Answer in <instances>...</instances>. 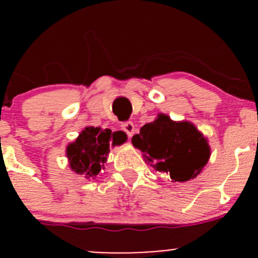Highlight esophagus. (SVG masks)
<instances>
[{"instance_id": "1", "label": "esophagus", "mask_w": 258, "mask_h": 258, "mask_svg": "<svg viewBox=\"0 0 258 258\" xmlns=\"http://www.w3.org/2000/svg\"><path fill=\"white\" fill-rule=\"evenodd\" d=\"M121 127H122V130L126 132L127 136L128 137L134 136L135 131H136V128H135V124L132 123V122H123V123L121 124Z\"/></svg>"}]
</instances>
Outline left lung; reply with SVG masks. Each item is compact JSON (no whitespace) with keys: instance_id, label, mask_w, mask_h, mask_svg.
Returning <instances> with one entry per match:
<instances>
[{"instance_id":"8db88e82","label":"left lung","mask_w":258,"mask_h":258,"mask_svg":"<svg viewBox=\"0 0 258 258\" xmlns=\"http://www.w3.org/2000/svg\"><path fill=\"white\" fill-rule=\"evenodd\" d=\"M132 145L144 153L146 162L170 175L173 182L196 178L211 156L207 139L194 123L172 121L163 113L142 126L132 137Z\"/></svg>"}]
</instances>
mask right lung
<instances>
[{
  "mask_svg": "<svg viewBox=\"0 0 258 258\" xmlns=\"http://www.w3.org/2000/svg\"><path fill=\"white\" fill-rule=\"evenodd\" d=\"M121 144H123L121 136L112 134L111 130L93 126L86 127L76 141L67 146L66 155L70 167L82 177L96 178L101 171L105 170L110 146Z\"/></svg>",
  "mask_w": 258,
  "mask_h": 258,
  "instance_id": "add662e5",
  "label": "right lung"
}]
</instances>
